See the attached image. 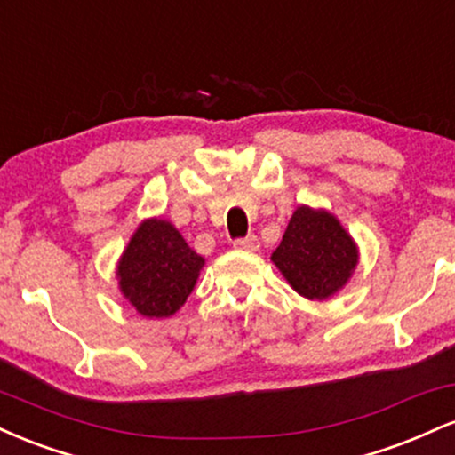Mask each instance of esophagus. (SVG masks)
<instances>
[{
    "label": "esophagus",
    "instance_id": "esophagus-1",
    "mask_svg": "<svg viewBox=\"0 0 455 455\" xmlns=\"http://www.w3.org/2000/svg\"><path fill=\"white\" fill-rule=\"evenodd\" d=\"M233 245L237 250H243V252H257V250H259V239L254 237V235H248V237L235 239Z\"/></svg>",
    "mask_w": 455,
    "mask_h": 455
}]
</instances>
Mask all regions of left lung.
I'll return each instance as SVG.
<instances>
[{"instance_id": "8db88e82", "label": "left lung", "mask_w": 455, "mask_h": 455, "mask_svg": "<svg viewBox=\"0 0 455 455\" xmlns=\"http://www.w3.org/2000/svg\"><path fill=\"white\" fill-rule=\"evenodd\" d=\"M271 260L297 293L327 299L351 278L357 245L331 213L297 207Z\"/></svg>"}]
</instances>
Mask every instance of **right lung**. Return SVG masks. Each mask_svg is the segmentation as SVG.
Here are the masks:
<instances>
[{"mask_svg":"<svg viewBox=\"0 0 455 455\" xmlns=\"http://www.w3.org/2000/svg\"><path fill=\"white\" fill-rule=\"evenodd\" d=\"M203 257L166 220H145L119 260L122 293L143 316H171L195 289Z\"/></svg>","mask_w":455,"mask_h":455,"instance_id":"obj_1","label":"right lung"}]
</instances>
